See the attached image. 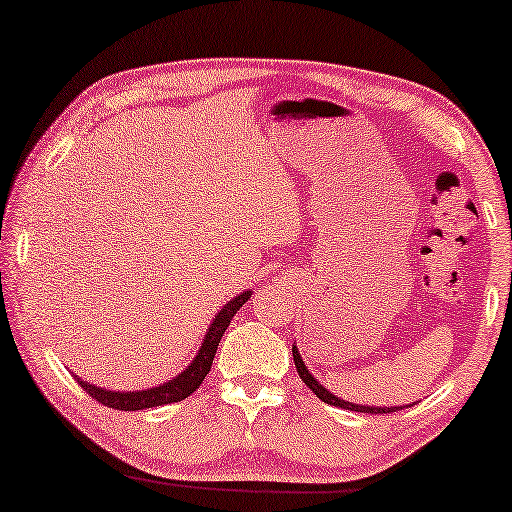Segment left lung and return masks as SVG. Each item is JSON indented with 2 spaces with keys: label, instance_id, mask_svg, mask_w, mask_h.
Wrapping results in <instances>:
<instances>
[{
  "label": "left lung",
  "instance_id": "8db88e82",
  "mask_svg": "<svg viewBox=\"0 0 512 512\" xmlns=\"http://www.w3.org/2000/svg\"><path fill=\"white\" fill-rule=\"evenodd\" d=\"M292 358H295V367L301 376V381H304L308 388H311L317 397H320L324 404H331V406H338V408H345V410H356V413H372V415H383V413H395L401 406H363V404H354V401H345L340 399L338 395H333L324 388V385L315 379V376L308 372V367L304 363V358H301L299 349H297V342L292 345ZM413 406V404H410Z\"/></svg>",
  "mask_w": 512,
  "mask_h": 512
}]
</instances>
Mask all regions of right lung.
I'll use <instances>...</instances> for the list:
<instances>
[{
  "label": "right lung",
  "mask_w": 512,
  "mask_h": 512,
  "mask_svg": "<svg viewBox=\"0 0 512 512\" xmlns=\"http://www.w3.org/2000/svg\"><path fill=\"white\" fill-rule=\"evenodd\" d=\"M249 297H251V290H245V292H240L238 297L226 301V304L213 317L211 326L206 329L204 342H201L197 356L192 358L186 370L179 372L177 376H174V379L165 381L161 385H154V388L133 390V392H129V390H124V392L106 390V388H99V385H92L88 381H83L77 376L79 385L88 392L92 399H97L99 404H104L108 408H117V410H145V408H154V406L174 404V401H181V399L190 397L192 392L199 388L201 381L206 379V374L211 372L215 351H217V345H220L226 326L231 324L233 315L240 311V306L245 304Z\"/></svg>",
  "instance_id": "1"
}]
</instances>
